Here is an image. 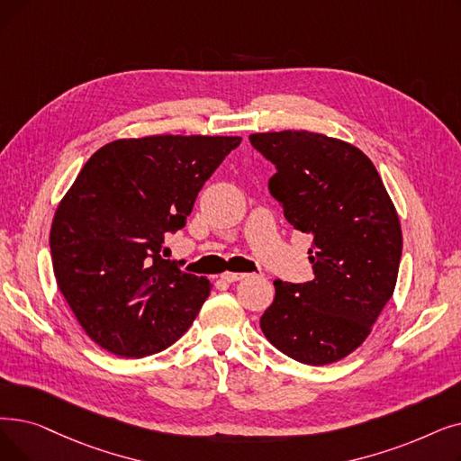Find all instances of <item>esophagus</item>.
I'll list each match as a JSON object with an SVG mask.
<instances>
[{
	"mask_svg": "<svg viewBox=\"0 0 461 461\" xmlns=\"http://www.w3.org/2000/svg\"><path fill=\"white\" fill-rule=\"evenodd\" d=\"M245 276H249L247 273H231V271H226L222 276H220V278H222L224 280V283H237V280H243Z\"/></svg>",
	"mask_w": 461,
	"mask_h": 461,
	"instance_id": "1",
	"label": "esophagus"
}]
</instances>
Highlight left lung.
<instances>
[{
    "instance_id": "obj_1",
    "label": "left lung",
    "mask_w": 461,
    "mask_h": 461,
    "mask_svg": "<svg viewBox=\"0 0 461 461\" xmlns=\"http://www.w3.org/2000/svg\"><path fill=\"white\" fill-rule=\"evenodd\" d=\"M249 139L276 166L269 190L290 226L312 235L314 278H276L259 328L297 362H339L366 341L393 295L403 249L397 211L371 159L341 139L307 130Z\"/></svg>"
}]
</instances>
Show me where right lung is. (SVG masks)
Instances as JSON below:
<instances>
[{"label":"right lung","instance_id":"1","mask_svg":"<svg viewBox=\"0 0 461 461\" xmlns=\"http://www.w3.org/2000/svg\"><path fill=\"white\" fill-rule=\"evenodd\" d=\"M241 143L222 135L116 139L85 164L50 226L59 292L95 345L120 357L166 350L211 294L166 259L207 178Z\"/></svg>","mask_w":461,"mask_h":461}]
</instances>
